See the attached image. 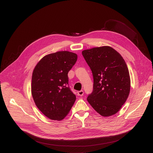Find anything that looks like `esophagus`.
<instances>
[{
  "label": "esophagus",
  "instance_id": "1",
  "mask_svg": "<svg viewBox=\"0 0 153 153\" xmlns=\"http://www.w3.org/2000/svg\"><path fill=\"white\" fill-rule=\"evenodd\" d=\"M77 95H79V96H82V95H83V94H84V92H83V91L81 90V91H77Z\"/></svg>",
  "mask_w": 153,
  "mask_h": 153
}]
</instances>
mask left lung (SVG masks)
<instances>
[{
    "label": "left lung",
    "instance_id": "left-lung-1",
    "mask_svg": "<svg viewBox=\"0 0 153 153\" xmlns=\"http://www.w3.org/2000/svg\"><path fill=\"white\" fill-rule=\"evenodd\" d=\"M94 78L93 91L87 100L103 117L117 114L126 101L130 91V77L121 55L110 46L82 51Z\"/></svg>",
    "mask_w": 153,
    "mask_h": 153
}]
</instances>
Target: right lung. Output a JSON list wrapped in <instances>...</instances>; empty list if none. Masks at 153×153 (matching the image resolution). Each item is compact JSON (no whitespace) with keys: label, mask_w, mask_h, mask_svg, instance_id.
<instances>
[{"label":"right lung","mask_w":153,"mask_h":153,"mask_svg":"<svg viewBox=\"0 0 153 153\" xmlns=\"http://www.w3.org/2000/svg\"><path fill=\"white\" fill-rule=\"evenodd\" d=\"M77 59L74 53L59 51L44 56L33 69L32 95L38 109L50 120H63L75 102L76 95L68 86V73Z\"/></svg>","instance_id":"add662e5"}]
</instances>
